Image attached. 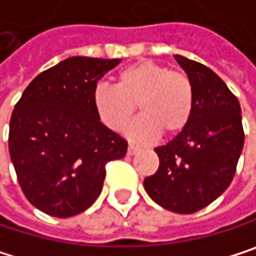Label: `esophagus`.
Instances as JSON below:
<instances>
[{
  "mask_svg": "<svg viewBox=\"0 0 256 256\" xmlns=\"http://www.w3.org/2000/svg\"><path fill=\"white\" fill-rule=\"evenodd\" d=\"M138 150V148L136 144H128V155H134Z\"/></svg>",
  "mask_w": 256,
  "mask_h": 256,
  "instance_id": "esophagus-1",
  "label": "esophagus"
}]
</instances>
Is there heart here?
Segmentation results:
<instances>
[{"label": "heart", "mask_w": 256, "mask_h": 256, "mask_svg": "<svg viewBox=\"0 0 256 256\" xmlns=\"http://www.w3.org/2000/svg\"><path fill=\"white\" fill-rule=\"evenodd\" d=\"M93 104L113 131H122L132 120L137 106L142 118L128 134L137 142H150L160 132L174 137L186 130L193 114L194 88L186 72L142 60L122 69L114 87L98 86Z\"/></svg>", "instance_id": "heart-1"}]
</instances>
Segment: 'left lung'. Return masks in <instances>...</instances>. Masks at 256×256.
Masks as SVG:
<instances>
[{
	"label": "left lung",
	"instance_id": "8db88e82",
	"mask_svg": "<svg viewBox=\"0 0 256 256\" xmlns=\"http://www.w3.org/2000/svg\"><path fill=\"white\" fill-rule=\"evenodd\" d=\"M175 58L193 82V114L182 132L155 148L160 166L143 186L163 208L192 214L230 187L244 131L240 102L222 78L202 63L182 56Z\"/></svg>",
	"mask_w": 256,
	"mask_h": 256
}]
</instances>
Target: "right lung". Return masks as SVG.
Instances as JSON below:
<instances>
[{
    "label": "right lung",
    "instance_id": "add662e5",
    "mask_svg": "<svg viewBox=\"0 0 256 256\" xmlns=\"http://www.w3.org/2000/svg\"><path fill=\"white\" fill-rule=\"evenodd\" d=\"M120 62L66 58L39 74L14 106L8 152L18 182L50 216L87 210L102 190L106 164L126 154V140L100 120L93 104L98 80Z\"/></svg>",
    "mask_w": 256,
    "mask_h": 256
}]
</instances>
